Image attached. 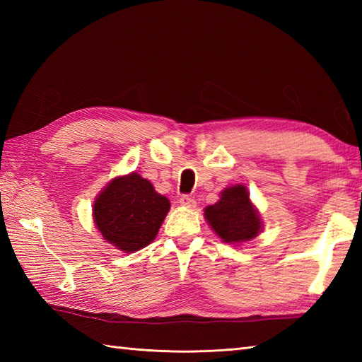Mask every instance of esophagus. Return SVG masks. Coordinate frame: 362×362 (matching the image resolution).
<instances>
[{
  "label": "esophagus",
  "instance_id": "obj_1",
  "mask_svg": "<svg viewBox=\"0 0 362 362\" xmlns=\"http://www.w3.org/2000/svg\"><path fill=\"white\" fill-rule=\"evenodd\" d=\"M179 202H180V205H182V206H188V209H194V206H196V199H194V197H191V196H188V194L182 196Z\"/></svg>",
  "mask_w": 362,
  "mask_h": 362
}]
</instances>
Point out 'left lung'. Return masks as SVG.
<instances>
[{
	"label": "left lung",
	"mask_w": 362,
	"mask_h": 362,
	"mask_svg": "<svg viewBox=\"0 0 362 362\" xmlns=\"http://www.w3.org/2000/svg\"><path fill=\"white\" fill-rule=\"evenodd\" d=\"M205 219L224 243L240 244L255 238L263 222L255 206L250 202L244 185L228 187L221 193V199L206 206Z\"/></svg>",
	"instance_id": "left-lung-1"
}]
</instances>
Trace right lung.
<instances>
[{"mask_svg":"<svg viewBox=\"0 0 362 362\" xmlns=\"http://www.w3.org/2000/svg\"><path fill=\"white\" fill-rule=\"evenodd\" d=\"M169 209L168 197L140 174L130 173L115 177L98 194L93 219L107 243L132 253L153 241Z\"/></svg>","mask_w":362,"mask_h":362,"instance_id":"add662e5","label":"right lung"}]
</instances>
